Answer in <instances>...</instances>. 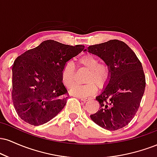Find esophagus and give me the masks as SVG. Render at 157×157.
Segmentation results:
<instances>
[{"mask_svg": "<svg viewBox=\"0 0 157 157\" xmlns=\"http://www.w3.org/2000/svg\"><path fill=\"white\" fill-rule=\"evenodd\" d=\"M80 99L81 100H82V101L86 102V101H88V100H89L91 98H90V97H80Z\"/></svg>", "mask_w": 157, "mask_h": 157, "instance_id": "obj_1", "label": "esophagus"}]
</instances>
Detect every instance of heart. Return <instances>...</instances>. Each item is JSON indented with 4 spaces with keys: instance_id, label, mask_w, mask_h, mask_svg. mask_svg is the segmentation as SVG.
<instances>
[{
    "instance_id": "1",
    "label": "heart",
    "mask_w": 157,
    "mask_h": 157,
    "mask_svg": "<svg viewBox=\"0 0 157 157\" xmlns=\"http://www.w3.org/2000/svg\"><path fill=\"white\" fill-rule=\"evenodd\" d=\"M79 64L87 71L83 85H73L75 68L72 61H67L61 71V77L64 85L71 87V93L77 96H89L96 91V83L98 86H103L110 77L109 67L105 63H99V59L91 54L85 55L79 59Z\"/></svg>"
}]
</instances>
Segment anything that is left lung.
<instances>
[{"label":"left lung","instance_id":"left-lung-1","mask_svg":"<svg viewBox=\"0 0 157 157\" xmlns=\"http://www.w3.org/2000/svg\"><path fill=\"white\" fill-rule=\"evenodd\" d=\"M88 52L100 57L110 69L109 83L96 97L100 109L90 117L103 128L118 130L132 120L140 105L146 83L142 63L119 40L90 46Z\"/></svg>","mask_w":157,"mask_h":157}]
</instances>
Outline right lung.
I'll list each match as a JSON object with an SVG mask.
<instances>
[{
    "label": "right lung",
    "instance_id": "add662e5",
    "mask_svg": "<svg viewBox=\"0 0 157 157\" xmlns=\"http://www.w3.org/2000/svg\"><path fill=\"white\" fill-rule=\"evenodd\" d=\"M52 40L17 57L12 65V98L17 115L32 125L51 120L64 108L67 89L61 71L67 61L84 49Z\"/></svg>",
    "mask_w": 157,
    "mask_h": 157
}]
</instances>
